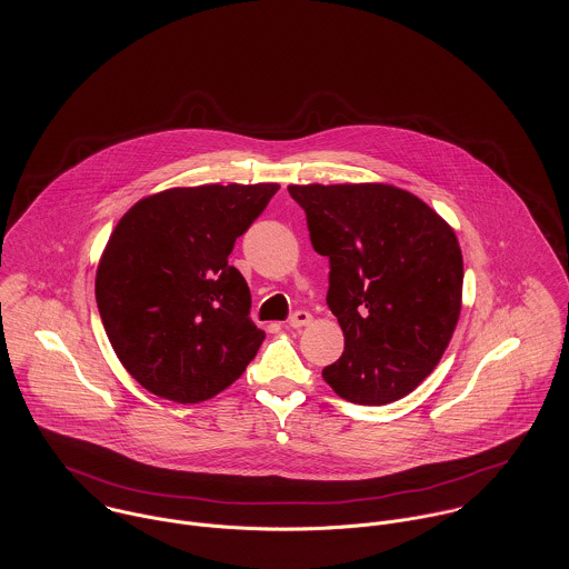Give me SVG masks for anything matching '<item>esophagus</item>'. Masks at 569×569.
I'll return each mask as SVG.
<instances>
[{"instance_id": "34e87169", "label": "esophagus", "mask_w": 569, "mask_h": 569, "mask_svg": "<svg viewBox=\"0 0 569 569\" xmlns=\"http://www.w3.org/2000/svg\"><path fill=\"white\" fill-rule=\"evenodd\" d=\"M313 322V316L309 311H296L289 320L291 328H302V326H309Z\"/></svg>"}]
</instances>
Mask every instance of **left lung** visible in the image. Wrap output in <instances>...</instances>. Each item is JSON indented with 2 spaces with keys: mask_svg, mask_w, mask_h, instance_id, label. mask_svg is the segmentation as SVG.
<instances>
[{
  "mask_svg": "<svg viewBox=\"0 0 569 569\" xmlns=\"http://www.w3.org/2000/svg\"><path fill=\"white\" fill-rule=\"evenodd\" d=\"M313 249L328 256L326 305L343 330L322 370L341 399L388 406L445 355L462 309V251L451 226L390 183L289 186Z\"/></svg>",
  "mask_w": 569,
  "mask_h": 569,
  "instance_id": "8db88e82",
  "label": "left lung"
}]
</instances>
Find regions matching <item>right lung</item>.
<instances>
[{
  "label": "right lung",
  "mask_w": 569,
  "mask_h": 569,
  "mask_svg": "<svg viewBox=\"0 0 569 569\" xmlns=\"http://www.w3.org/2000/svg\"><path fill=\"white\" fill-rule=\"evenodd\" d=\"M278 188H170L138 201L111 232L96 271L100 320L127 372L156 397L208 401L256 357L264 330L228 256Z\"/></svg>",
  "instance_id": "add662e5"
}]
</instances>
